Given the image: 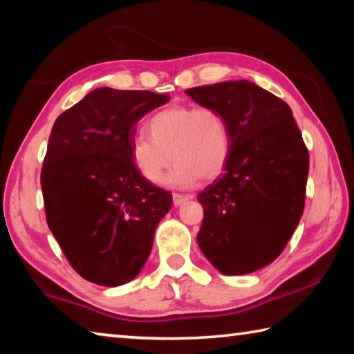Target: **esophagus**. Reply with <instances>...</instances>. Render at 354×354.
<instances>
[{"mask_svg": "<svg viewBox=\"0 0 354 354\" xmlns=\"http://www.w3.org/2000/svg\"><path fill=\"white\" fill-rule=\"evenodd\" d=\"M189 198H190V196L185 195V194H173V205L181 206L183 203H185Z\"/></svg>", "mask_w": 354, "mask_h": 354, "instance_id": "esophagus-1", "label": "esophagus"}]
</instances>
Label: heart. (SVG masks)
Instances as JSON below:
<instances>
[{"mask_svg":"<svg viewBox=\"0 0 354 354\" xmlns=\"http://www.w3.org/2000/svg\"><path fill=\"white\" fill-rule=\"evenodd\" d=\"M148 134L131 145L136 169L148 183L158 184L169 165L170 187L185 189L203 178H217L231 151V133L223 113L211 106L176 104L159 111L148 120Z\"/></svg>","mask_w":354,"mask_h":354,"instance_id":"1","label":"heart"}]
</instances>
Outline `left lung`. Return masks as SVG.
Returning a JSON list of instances; mask_svg holds the SVG:
<instances>
[{
    "mask_svg": "<svg viewBox=\"0 0 354 354\" xmlns=\"http://www.w3.org/2000/svg\"><path fill=\"white\" fill-rule=\"evenodd\" d=\"M223 113L231 133L225 173L198 195V247L225 274H247L283 253L304 211L309 153L289 104L250 81L187 88Z\"/></svg>",
    "mask_w": 354,
    "mask_h": 354,
    "instance_id": "left-lung-1",
    "label": "left lung"
}]
</instances>
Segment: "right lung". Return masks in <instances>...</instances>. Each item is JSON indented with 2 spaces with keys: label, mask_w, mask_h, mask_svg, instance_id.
<instances>
[{
  "label": "right lung",
  "mask_w": 354,
  "mask_h": 354,
  "mask_svg": "<svg viewBox=\"0 0 354 354\" xmlns=\"http://www.w3.org/2000/svg\"><path fill=\"white\" fill-rule=\"evenodd\" d=\"M169 93L101 87L57 117L41 165L46 223L73 270L98 286L129 283L170 211L171 194L136 169V124Z\"/></svg>",
  "instance_id": "right-lung-1"
}]
</instances>
